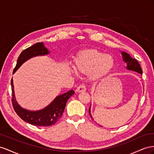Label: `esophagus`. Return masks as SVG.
<instances>
[{"label": "esophagus", "instance_id": "esophagus-1", "mask_svg": "<svg viewBox=\"0 0 154 154\" xmlns=\"http://www.w3.org/2000/svg\"><path fill=\"white\" fill-rule=\"evenodd\" d=\"M86 90V87L84 85H80L79 86H78L76 89V91L79 92V93H81V92H83V91H85Z\"/></svg>", "mask_w": 154, "mask_h": 154}]
</instances>
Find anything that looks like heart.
Here are the masks:
<instances>
[{"instance_id":"obj_1","label":"heart","mask_w":154,"mask_h":154,"mask_svg":"<svg viewBox=\"0 0 154 154\" xmlns=\"http://www.w3.org/2000/svg\"><path fill=\"white\" fill-rule=\"evenodd\" d=\"M75 69L80 73H90L93 81H99L112 73L116 66L113 56L95 49L80 51L74 59Z\"/></svg>"}]
</instances>
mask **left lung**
I'll list each match as a JSON object with an SVG mask.
<instances>
[{"label": "left lung", "instance_id": "obj_1", "mask_svg": "<svg viewBox=\"0 0 154 154\" xmlns=\"http://www.w3.org/2000/svg\"><path fill=\"white\" fill-rule=\"evenodd\" d=\"M121 55H122V60L126 64V69L128 70H131V71L136 72L140 74L143 73V70L140 66V64L137 62V60L133 59L125 51H121ZM89 113L90 117L92 118V119H94L93 117H92L91 115V105L89 108Z\"/></svg>", "mask_w": 154, "mask_h": 154}]
</instances>
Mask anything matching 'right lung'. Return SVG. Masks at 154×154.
<instances>
[{"label":"right lung","mask_w":154,"mask_h":154,"mask_svg":"<svg viewBox=\"0 0 154 154\" xmlns=\"http://www.w3.org/2000/svg\"><path fill=\"white\" fill-rule=\"evenodd\" d=\"M50 54V51L44 45L43 42H37L34 45L28 48L21 52L17 59L16 66L13 74H14L23 63L31 58L37 56H45ZM12 90V104L15 112L22 119L28 122L29 124L38 126H49L54 125L62 117L65 109L66 104L70 97L72 96L75 91L73 90L66 93L57 96L54 100L48 106L40 110H28L21 107L17 103L13 79L11 81Z\"/></svg>","instance_id":"add662e5"}]
</instances>
